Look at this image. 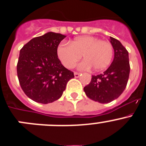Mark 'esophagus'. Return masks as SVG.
Returning <instances> with one entry per match:
<instances>
[{"instance_id":"obj_1","label":"esophagus","mask_w":146,"mask_h":146,"mask_svg":"<svg viewBox=\"0 0 146 146\" xmlns=\"http://www.w3.org/2000/svg\"><path fill=\"white\" fill-rule=\"evenodd\" d=\"M80 74V73H79V72H74V77H79Z\"/></svg>"}]
</instances>
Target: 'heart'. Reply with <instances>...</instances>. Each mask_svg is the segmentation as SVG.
<instances>
[{
  "label": "heart",
  "mask_w": 146,
  "mask_h": 146,
  "mask_svg": "<svg viewBox=\"0 0 146 146\" xmlns=\"http://www.w3.org/2000/svg\"><path fill=\"white\" fill-rule=\"evenodd\" d=\"M59 59L68 69H73L82 58L85 60L80 64L81 69L104 70L110 64L113 58V44L107 40H99L91 36L74 38L70 43H61L57 49Z\"/></svg>",
  "instance_id": "b5f03b06"
}]
</instances>
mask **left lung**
I'll return each mask as SVG.
<instances>
[{
  "label": "left lung",
  "instance_id": "obj_1",
  "mask_svg": "<svg viewBox=\"0 0 146 146\" xmlns=\"http://www.w3.org/2000/svg\"><path fill=\"white\" fill-rule=\"evenodd\" d=\"M114 49L113 63L103 74L93 75L84 91L89 99L108 103L117 99L126 88L130 72L129 52L116 38L110 37Z\"/></svg>",
  "mask_w": 146,
  "mask_h": 146
}]
</instances>
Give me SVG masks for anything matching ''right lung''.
I'll use <instances>...</instances> for the list:
<instances>
[{
    "instance_id": "add662e5",
    "label": "right lung",
    "mask_w": 146,
    "mask_h": 146,
    "mask_svg": "<svg viewBox=\"0 0 146 146\" xmlns=\"http://www.w3.org/2000/svg\"><path fill=\"white\" fill-rule=\"evenodd\" d=\"M66 37L49 32L35 37L20 50L17 65L23 91L33 101L48 104L62 96L67 82L74 77L58 58L59 44Z\"/></svg>"
}]
</instances>
